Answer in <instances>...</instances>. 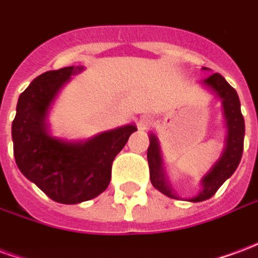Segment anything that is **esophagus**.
Wrapping results in <instances>:
<instances>
[{
	"label": "esophagus",
	"instance_id": "esophagus-1",
	"mask_svg": "<svg viewBox=\"0 0 258 258\" xmlns=\"http://www.w3.org/2000/svg\"><path fill=\"white\" fill-rule=\"evenodd\" d=\"M151 124V118L148 117V116H144V117L141 118L140 123H138V125H140L141 128H145V127H148Z\"/></svg>",
	"mask_w": 258,
	"mask_h": 258
}]
</instances>
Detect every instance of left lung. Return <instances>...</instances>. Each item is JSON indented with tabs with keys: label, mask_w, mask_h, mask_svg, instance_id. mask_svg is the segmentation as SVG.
<instances>
[{
	"label": "left lung",
	"mask_w": 258,
	"mask_h": 258,
	"mask_svg": "<svg viewBox=\"0 0 258 258\" xmlns=\"http://www.w3.org/2000/svg\"><path fill=\"white\" fill-rule=\"evenodd\" d=\"M203 83L207 87H210L222 99L224 114H225L228 127L227 148L222 153L221 159L213 166L205 178L202 179V185H203L202 192L196 198L190 199V202H203V200L210 199L218 190V188L225 182V179L229 178L236 170L242 159V153H243L244 120L240 112V102H239L236 91L228 84L220 73L211 74L210 77L203 80ZM149 140H151V145L148 148V163H149V175H151L152 185L168 198L175 199L177 196L174 195L171 186L168 185L164 177L162 156H160V149H159L156 137L151 134Z\"/></svg>",
	"instance_id": "1"
}]
</instances>
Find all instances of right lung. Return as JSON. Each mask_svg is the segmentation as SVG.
<instances>
[{"instance_id":"obj_1","label":"right lung","mask_w":258,"mask_h":258,"mask_svg":"<svg viewBox=\"0 0 258 258\" xmlns=\"http://www.w3.org/2000/svg\"><path fill=\"white\" fill-rule=\"evenodd\" d=\"M81 70L70 66L36 77L20 94L12 123L14 156L22 174L63 205L94 199L106 189L114 157L137 131L128 124L85 142H64L48 134V107L70 76Z\"/></svg>"}]
</instances>
